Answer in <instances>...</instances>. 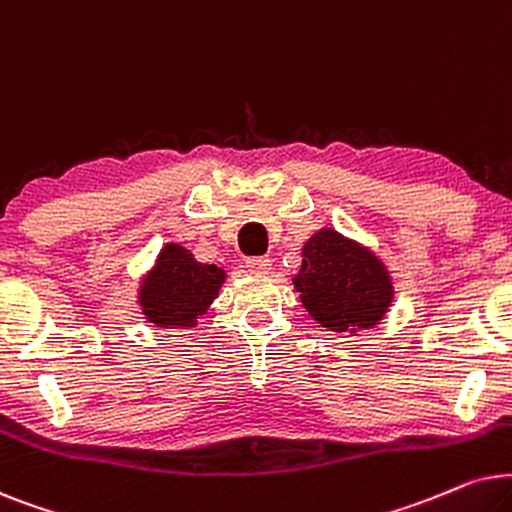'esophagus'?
Returning a JSON list of instances; mask_svg holds the SVG:
<instances>
[{
    "mask_svg": "<svg viewBox=\"0 0 512 512\" xmlns=\"http://www.w3.org/2000/svg\"><path fill=\"white\" fill-rule=\"evenodd\" d=\"M245 269H248L250 274H269L271 262L267 257H250V260H245Z\"/></svg>",
    "mask_w": 512,
    "mask_h": 512,
    "instance_id": "1",
    "label": "esophagus"
}]
</instances>
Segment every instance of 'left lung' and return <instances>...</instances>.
<instances>
[{
  "label": "left lung",
  "instance_id": "8db88e82",
  "mask_svg": "<svg viewBox=\"0 0 512 512\" xmlns=\"http://www.w3.org/2000/svg\"><path fill=\"white\" fill-rule=\"evenodd\" d=\"M304 309L332 332L379 325L393 302L384 262L335 229H320L302 248V269L292 278Z\"/></svg>",
  "mask_w": 512,
  "mask_h": 512
}]
</instances>
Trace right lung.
Wrapping results in <instances>:
<instances>
[{"label":"right lung","instance_id":"obj_1","mask_svg":"<svg viewBox=\"0 0 512 512\" xmlns=\"http://www.w3.org/2000/svg\"><path fill=\"white\" fill-rule=\"evenodd\" d=\"M224 278V269L196 262L180 243H166L154 267L142 278L138 302L145 318L156 327L189 330L213 304Z\"/></svg>","mask_w":512,"mask_h":512}]
</instances>
